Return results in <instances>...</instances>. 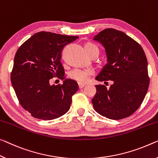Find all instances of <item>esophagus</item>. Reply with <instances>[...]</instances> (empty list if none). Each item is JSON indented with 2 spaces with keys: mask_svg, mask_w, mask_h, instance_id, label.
Wrapping results in <instances>:
<instances>
[{
  "mask_svg": "<svg viewBox=\"0 0 158 158\" xmlns=\"http://www.w3.org/2000/svg\"><path fill=\"white\" fill-rule=\"evenodd\" d=\"M85 86V84L84 83H81V82H78V87L79 88H82V87Z\"/></svg>",
  "mask_w": 158,
  "mask_h": 158,
  "instance_id": "34e87169",
  "label": "esophagus"
}]
</instances>
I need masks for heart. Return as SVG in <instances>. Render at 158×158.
I'll use <instances>...</instances> for the list:
<instances>
[{
    "label": "heart",
    "instance_id": "obj_1",
    "mask_svg": "<svg viewBox=\"0 0 158 158\" xmlns=\"http://www.w3.org/2000/svg\"><path fill=\"white\" fill-rule=\"evenodd\" d=\"M86 47H95L98 48L95 44L93 43H87ZM92 74V71L89 69H74L70 73V77L76 80L79 82H85Z\"/></svg>",
    "mask_w": 158,
    "mask_h": 158
}]
</instances>
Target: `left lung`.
Listing matches in <instances>:
<instances>
[{"mask_svg": "<svg viewBox=\"0 0 158 158\" xmlns=\"http://www.w3.org/2000/svg\"><path fill=\"white\" fill-rule=\"evenodd\" d=\"M93 40L103 46L106 64L96 76L98 81H112L110 88L96 85L92 99L99 114L110 119L128 117L142 104L149 86L148 61L139 44L121 31L105 29Z\"/></svg>", "mask_w": 158, "mask_h": 158, "instance_id": "1", "label": "left lung"}]
</instances>
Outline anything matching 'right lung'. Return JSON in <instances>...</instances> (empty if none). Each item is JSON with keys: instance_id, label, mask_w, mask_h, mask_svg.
<instances>
[{"instance_id": "right-lung-1", "label": "right lung", "mask_w": 158, "mask_h": 158, "mask_svg": "<svg viewBox=\"0 0 158 158\" xmlns=\"http://www.w3.org/2000/svg\"><path fill=\"white\" fill-rule=\"evenodd\" d=\"M78 37L40 31L24 42L14 59L11 82L19 102L33 117L52 120L69 110L78 85L65 79L61 52ZM64 79L62 85H50V79Z\"/></svg>"}]
</instances>
